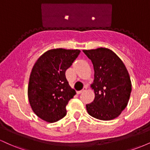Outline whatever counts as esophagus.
I'll use <instances>...</instances> for the list:
<instances>
[{
  "label": "esophagus",
  "mask_w": 150,
  "mask_h": 150,
  "mask_svg": "<svg viewBox=\"0 0 150 150\" xmlns=\"http://www.w3.org/2000/svg\"><path fill=\"white\" fill-rule=\"evenodd\" d=\"M87 87H84V88L82 89V90L78 91V92H77V94H81V93H82V92H85V91L87 90Z\"/></svg>",
  "instance_id": "esophagus-1"
}]
</instances>
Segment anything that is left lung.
I'll return each instance as SVG.
<instances>
[{
    "label": "left lung",
    "instance_id": "8db88e82",
    "mask_svg": "<svg viewBox=\"0 0 150 150\" xmlns=\"http://www.w3.org/2000/svg\"><path fill=\"white\" fill-rule=\"evenodd\" d=\"M92 61L94 80V101L86 105L91 116L102 120L114 119L128 105L132 90L130 75L124 63L106 48L83 50Z\"/></svg>",
    "mask_w": 150,
    "mask_h": 150
}]
</instances>
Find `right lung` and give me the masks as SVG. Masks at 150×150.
<instances>
[{
    "instance_id": "add662e5",
    "label": "right lung",
    "mask_w": 150,
    "mask_h": 150,
    "mask_svg": "<svg viewBox=\"0 0 150 150\" xmlns=\"http://www.w3.org/2000/svg\"><path fill=\"white\" fill-rule=\"evenodd\" d=\"M80 53L78 49H51L34 65L28 98L32 111L41 119L54 123L66 115V105L76 92L68 84L65 71Z\"/></svg>"
}]
</instances>
